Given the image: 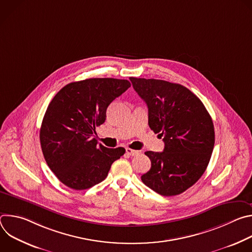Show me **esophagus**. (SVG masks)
I'll return each mask as SVG.
<instances>
[{"instance_id": "obj_1", "label": "esophagus", "mask_w": 252, "mask_h": 252, "mask_svg": "<svg viewBox=\"0 0 252 252\" xmlns=\"http://www.w3.org/2000/svg\"><path fill=\"white\" fill-rule=\"evenodd\" d=\"M126 154L128 155V156H131V157H133V156H136V155H138L139 154V152L138 151H134V150H131V149H126Z\"/></svg>"}]
</instances>
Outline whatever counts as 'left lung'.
I'll use <instances>...</instances> for the list:
<instances>
[{
    "mask_svg": "<svg viewBox=\"0 0 252 252\" xmlns=\"http://www.w3.org/2000/svg\"><path fill=\"white\" fill-rule=\"evenodd\" d=\"M129 80L148 105L151 129L164 142L163 152L145 153L152 166L141 181L163 196L181 194L198 181L210 160L214 147L211 117L201 100L182 85Z\"/></svg>",
    "mask_w": 252,
    "mask_h": 252,
    "instance_id": "1",
    "label": "left lung"
}]
</instances>
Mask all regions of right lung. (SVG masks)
Here are the masks:
<instances>
[{
  "instance_id": "add662e5",
  "label": "right lung",
  "mask_w": 252,
  "mask_h": 252,
  "mask_svg": "<svg viewBox=\"0 0 252 252\" xmlns=\"http://www.w3.org/2000/svg\"><path fill=\"white\" fill-rule=\"evenodd\" d=\"M129 87L127 80L88 79L67 84L50 102L40 141L47 164L64 186L76 190L95 186L126 153L97 145L94 133L107 106Z\"/></svg>"
}]
</instances>
